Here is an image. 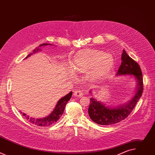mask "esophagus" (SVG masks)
<instances>
[{"mask_svg": "<svg viewBox=\"0 0 155 155\" xmlns=\"http://www.w3.org/2000/svg\"><path fill=\"white\" fill-rule=\"evenodd\" d=\"M74 96L75 97H81L83 96V93H81V91H78V90H75L74 92Z\"/></svg>", "mask_w": 155, "mask_h": 155, "instance_id": "1", "label": "esophagus"}]
</instances>
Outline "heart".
I'll list each match as a JSON object with an SVG mask.
<instances>
[{
    "label": "heart",
    "mask_w": 155,
    "mask_h": 155,
    "mask_svg": "<svg viewBox=\"0 0 155 155\" xmlns=\"http://www.w3.org/2000/svg\"><path fill=\"white\" fill-rule=\"evenodd\" d=\"M114 65L112 54L94 49L79 51L71 61V69L75 73H87L92 80L105 76Z\"/></svg>",
    "instance_id": "heart-1"
}]
</instances>
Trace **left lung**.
<instances>
[{"instance_id": "obj_1", "label": "left lung", "mask_w": 155, "mask_h": 155, "mask_svg": "<svg viewBox=\"0 0 155 155\" xmlns=\"http://www.w3.org/2000/svg\"><path fill=\"white\" fill-rule=\"evenodd\" d=\"M121 60V65L116 75H132L137 82L136 93L127 102L117 105L115 107L105 106L102 102L91 97L88 108V114L90 118L98 124L112 125L124 120L134 109L142 94L143 84L140 66L127 55L124 50H123ZM90 93L92 94L91 90Z\"/></svg>"}]
</instances>
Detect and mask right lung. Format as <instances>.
<instances>
[{
	"label": "right lung",
	"mask_w": 155,
	"mask_h": 155,
	"mask_svg": "<svg viewBox=\"0 0 155 155\" xmlns=\"http://www.w3.org/2000/svg\"><path fill=\"white\" fill-rule=\"evenodd\" d=\"M47 45H52L50 43L41 44V45H40L38 47L35 48V49L32 51V53L28 54V56H26L25 58V59L28 58V57L31 56L32 54L38 52V51H41V50L40 49V47H43V46H47ZM72 95V92L71 91L68 94L65 95V96H64L63 97L60 99L58 101L54 109L53 110V111H52V112L48 116H47L46 117L40 118H33V117H30L29 116L26 115V114L22 113L21 112H21V114H23V115L25 117V118L27 120H28L31 123H32L35 125H37L38 126H41V127L50 126L51 124L56 123L57 121L59 120V118H61V117L62 115L65 107L66 104H67L68 102L71 99Z\"/></svg>",
	"instance_id": "obj_1"
}]
</instances>
